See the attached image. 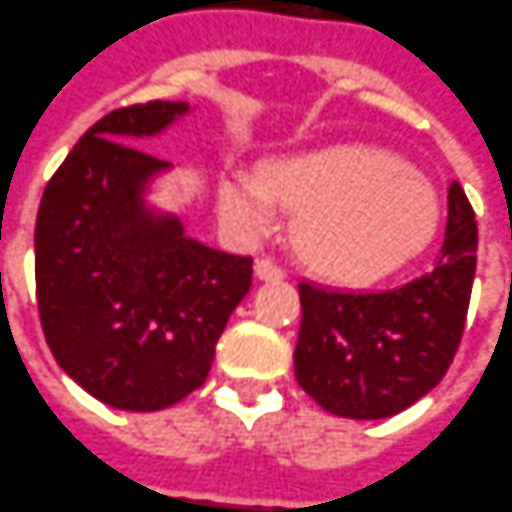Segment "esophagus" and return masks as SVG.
<instances>
[{
	"instance_id": "34e87169",
	"label": "esophagus",
	"mask_w": 512,
	"mask_h": 512,
	"mask_svg": "<svg viewBox=\"0 0 512 512\" xmlns=\"http://www.w3.org/2000/svg\"><path fill=\"white\" fill-rule=\"evenodd\" d=\"M256 276L264 281H279L284 279V267H281L276 259H270V256H262L259 262H256Z\"/></svg>"
}]
</instances>
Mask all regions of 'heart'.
Masks as SVG:
<instances>
[{
    "mask_svg": "<svg viewBox=\"0 0 512 512\" xmlns=\"http://www.w3.org/2000/svg\"><path fill=\"white\" fill-rule=\"evenodd\" d=\"M219 205L248 231H264L276 205L296 211L301 262L341 284L383 279L417 256L440 225L434 185L400 157L358 143L270 160L262 177L225 174Z\"/></svg>",
    "mask_w": 512,
    "mask_h": 512,
    "instance_id": "b5f03b06",
    "label": "heart"
}]
</instances>
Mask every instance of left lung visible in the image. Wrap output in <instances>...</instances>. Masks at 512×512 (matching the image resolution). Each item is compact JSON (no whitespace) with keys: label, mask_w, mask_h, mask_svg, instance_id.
<instances>
[{"label":"left lung","mask_w":512,"mask_h":512,"mask_svg":"<svg viewBox=\"0 0 512 512\" xmlns=\"http://www.w3.org/2000/svg\"><path fill=\"white\" fill-rule=\"evenodd\" d=\"M476 219L462 185L448 188L437 264L386 293L301 281L296 380L329 414L392 417L440 383L465 332L476 273Z\"/></svg>","instance_id":"left-lung-1"}]
</instances>
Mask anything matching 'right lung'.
<instances>
[{
	"instance_id": "1",
	"label": "right lung",
	"mask_w": 512,
	"mask_h": 512,
	"mask_svg": "<svg viewBox=\"0 0 512 512\" xmlns=\"http://www.w3.org/2000/svg\"><path fill=\"white\" fill-rule=\"evenodd\" d=\"M180 101L120 106L56 168L36 216V301L47 346L106 406L160 411L200 389L216 341L248 296L253 259L183 236L137 211L166 160L137 149L183 115Z\"/></svg>"
}]
</instances>
